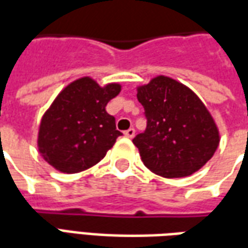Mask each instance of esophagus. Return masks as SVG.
I'll use <instances>...</instances> for the list:
<instances>
[{"label": "esophagus", "mask_w": 248, "mask_h": 248, "mask_svg": "<svg viewBox=\"0 0 248 248\" xmlns=\"http://www.w3.org/2000/svg\"><path fill=\"white\" fill-rule=\"evenodd\" d=\"M124 134V137H127V138H133V137L136 136V130L131 127V129L126 130Z\"/></svg>", "instance_id": "esophagus-1"}]
</instances>
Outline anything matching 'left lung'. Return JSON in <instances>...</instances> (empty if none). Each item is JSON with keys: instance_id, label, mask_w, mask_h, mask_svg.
I'll return each instance as SVG.
<instances>
[{"instance_id": "1", "label": "left lung", "mask_w": 248, "mask_h": 248, "mask_svg": "<svg viewBox=\"0 0 248 248\" xmlns=\"http://www.w3.org/2000/svg\"><path fill=\"white\" fill-rule=\"evenodd\" d=\"M146 130L133 140L143 164L158 176L186 177L205 165L220 142L211 112L190 88L169 76L137 87Z\"/></svg>"}]
</instances>
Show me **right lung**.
Wrapping results in <instances>:
<instances>
[{"label":"right lung","instance_id":"1","mask_svg":"<svg viewBox=\"0 0 248 248\" xmlns=\"http://www.w3.org/2000/svg\"><path fill=\"white\" fill-rule=\"evenodd\" d=\"M121 93V84L100 87L84 76L70 83L44 112L37 146L41 157L63 173H79L98 164L122 133L107 103Z\"/></svg>","mask_w":248,"mask_h":248}]
</instances>
